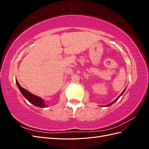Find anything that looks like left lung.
<instances>
[{
  "label": "left lung",
  "instance_id": "1",
  "mask_svg": "<svg viewBox=\"0 0 149 149\" xmlns=\"http://www.w3.org/2000/svg\"><path fill=\"white\" fill-rule=\"evenodd\" d=\"M124 91H125V89H124V91H123V93H121V94H120V96H119V97H118V98H117V99H116V100H114V101H113V102H111V103H110V104H108V105H107V106H111V104H113V103H114V102H116V101H118V99H119V97H120V96H121V95H122V94H123V93H124Z\"/></svg>",
  "mask_w": 149,
  "mask_h": 149
}]
</instances>
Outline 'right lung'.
<instances>
[{"label": "right lung", "instance_id": "1", "mask_svg": "<svg viewBox=\"0 0 149 149\" xmlns=\"http://www.w3.org/2000/svg\"><path fill=\"white\" fill-rule=\"evenodd\" d=\"M16 83L18 88H19V90L20 91V92L22 93V94H23V96L30 103L32 104L34 106H37L38 107H46L45 104L43 103V100H42L41 98L34 95V94L30 93V92H29L27 90L25 89L24 88H22L21 86L19 84V83H18L17 80H16Z\"/></svg>", "mask_w": 149, "mask_h": 149}]
</instances>
